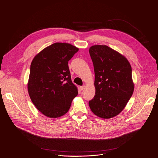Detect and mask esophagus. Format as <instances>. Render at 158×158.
<instances>
[{
  "instance_id": "obj_1",
  "label": "esophagus",
  "mask_w": 158,
  "mask_h": 158,
  "mask_svg": "<svg viewBox=\"0 0 158 158\" xmlns=\"http://www.w3.org/2000/svg\"><path fill=\"white\" fill-rule=\"evenodd\" d=\"M85 85H82V86H81V90H83L84 89H85Z\"/></svg>"
}]
</instances>
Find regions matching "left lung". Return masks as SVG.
I'll list each match as a JSON object with an SVG mask.
<instances>
[{
  "label": "left lung",
  "mask_w": 158,
  "mask_h": 158,
  "mask_svg": "<svg viewBox=\"0 0 158 158\" xmlns=\"http://www.w3.org/2000/svg\"><path fill=\"white\" fill-rule=\"evenodd\" d=\"M89 53L95 88L89 107L98 117L113 118L124 109L133 93L131 65L124 56L106 45L92 46Z\"/></svg>",
  "instance_id": "left-lung-1"
}]
</instances>
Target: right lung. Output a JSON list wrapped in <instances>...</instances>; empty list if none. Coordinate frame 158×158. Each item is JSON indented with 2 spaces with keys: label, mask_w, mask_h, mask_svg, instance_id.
<instances>
[{
  "label": "right lung",
  "mask_w": 158,
  "mask_h": 158,
  "mask_svg": "<svg viewBox=\"0 0 158 158\" xmlns=\"http://www.w3.org/2000/svg\"><path fill=\"white\" fill-rule=\"evenodd\" d=\"M78 51L69 43H55L44 48L32 60L28 92L36 108L49 118L66 114L78 94L68 67V61Z\"/></svg>",
  "instance_id": "1"
}]
</instances>
